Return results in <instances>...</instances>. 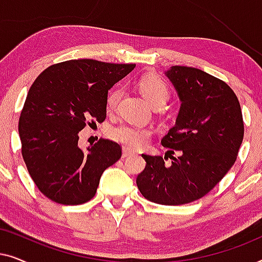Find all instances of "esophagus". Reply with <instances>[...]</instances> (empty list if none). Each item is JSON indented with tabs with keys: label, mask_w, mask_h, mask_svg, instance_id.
I'll return each instance as SVG.
<instances>
[{
	"label": "esophagus",
	"mask_w": 262,
	"mask_h": 262,
	"mask_svg": "<svg viewBox=\"0 0 262 262\" xmlns=\"http://www.w3.org/2000/svg\"><path fill=\"white\" fill-rule=\"evenodd\" d=\"M132 154H134V151H132V150H130L128 148L123 149V157H128V156H131Z\"/></svg>",
	"instance_id": "1"
}]
</instances>
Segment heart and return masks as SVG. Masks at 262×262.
I'll list each match as a JSON object with an SVG mask.
<instances>
[{
  "label": "heart",
  "instance_id": "heart-1",
  "mask_svg": "<svg viewBox=\"0 0 262 262\" xmlns=\"http://www.w3.org/2000/svg\"><path fill=\"white\" fill-rule=\"evenodd\" d=\"M139 89L144 98L151 103L154 107L164 106L170 96V91L166 81L161 78L159 75L148 74L143 76L138 82ZM121 96V88L114 87L108 92L106 96V108L107 111H113L116 108L118 101ZM151 130L149 127L139 126V125L123 124L113 127L111 130V137L114 141L120 143L130 149H139L146 144L151 137Z\"/></svg>",
  "mask_w": 262,
  "mask_h": 262
}]
</instances>
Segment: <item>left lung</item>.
Instances as JSON below:
<instances>
[{"label": "left lung", "instance_id": "left-lung-1", "mask_svg": "<svg viewBox=\"0 0 262 262\" xmlns=\"http://www.w3.org/2000/svg\"><path fill=\"white\" fill-rule=\"evenodd\" d=\"M166 76L181 101L175 125L161 141L173 161L166 166V157L143 154L146 166L136 182L150 202L184 205L207 194L234 166L245 126L237 96L224 81L180 66Z\"/></svg>", "mask_w": 262, "mask_h": 262}]
</instances>
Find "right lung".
I'll use <instances>...</instances> for the list:
<instances>
[{
    "instance_id": "1",
    "label": "right lung",
    "mask_w": 262,
    "mask_h": 262,
    "mask_svg": "<svg viewBox=\"0 0 262 262\" xmlns=\"http://www.w3.org/2000/svg\"><path fill=\"white\" fill-rule=\"evenodd\" d=\"M135 67L66 60L45 69L31 85L19 119L21 152L32 180L52 202H89L103 170L121 157V146L110 139L82 150L78 132L105 120L108 89Z\"/></svg>"
}]
</instances>
